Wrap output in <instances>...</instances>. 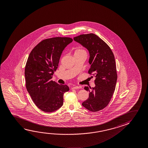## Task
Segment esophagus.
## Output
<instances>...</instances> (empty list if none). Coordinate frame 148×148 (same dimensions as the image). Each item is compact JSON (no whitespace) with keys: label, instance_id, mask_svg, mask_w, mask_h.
Segmentation results:
<instances>
[{"label":"esophagus","instance_id":"esophagus-1","mask_svg":"<svg viewBox=\"0 0 148 148\" xmlns=\"http://www.w3.org/2000/svg\"><path fill=\"white\" fill-rule=\"evenodd\" d=\"M79 88H80V87H78V86H74V87H72V89H79Z\"/></svg>","mask_w":148,"mask_h":148}]
</instances>
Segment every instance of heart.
Returning <instances> with one entry per match:
<instances>
[{
    "label": "heart",
    "instance_id": "heart-1",
    "mask_svg": "<svg viewBox=\"0 0 148 148\" xmlns=\"http://www.w3.org/2000/svg\"><path fill=\"white\" fill-rule=\"evenodd\" d=\"M86 53V51H85L84 50H83V49H77V50H76L75 51V53Z\"/></svg>",
    "mask_w": 148,
    "mask_h": 148
}]
</instances>
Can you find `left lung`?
Here are the masks:
<instances>
[{
  "mask_svg": "<svg viewBox=\"0 0 148 148\" xmlns=\"http://www.w3.org/2000/svg\"><path fill=\"white\" fill-rule=\"evenodd\" d=\"M74 40L89 51L88 73L95 78V87L84 88L89 91V97L82 105L91 112H98L109 104L116 88L117 74L114 53L103 40L93 34H81Z\"/></svg>",
  "mask_w": 148,
  "mask_h": 148,
  "instance_id": "8db88e82",
  "label": "left lung"
}]
</instances>
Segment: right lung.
I'll return each mask as SVG.
<instances>
[{
	"label": "right lung",
	"instance_id": "add662e5",
	"mask_svg": "<svg viewBox=\"0 0 148 148\" xmlns=\"http://www.w3.org/2000/svg\"><path fill=\"white\" fill-rule=\"evenodd\" d=\"M72 41L67 37L45 39L29 54L25 70L26 86L34 104L43 112H55L63 105V95L69 88L51 79L62 51Z\"/></svg>",
	"mask_w": 148,
	"mask_h": 148
}]
</instances>
